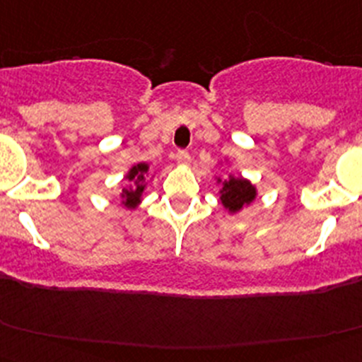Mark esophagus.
Returning a JSON list of instances; mask_svg holds the SVG:
<instances>
[{
    "mask_svg": "<svg viewBox=\"0 0 362 362\" xmlns=\"http://www.w3.org/2000/svg\"><path fill=\"white\" fill-rule=\"evenodd\" d=\"M175 161H177L179 165H187L188 161H190V153H188L187 149H179L177 153H175Z\"/></svg>",
    "mask_w": 362,
    "mask_h": 362,
    "instance_id": "1",
    "label": "esophagus"
}]
</instances>
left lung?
I'll list each match as a JSON object with an SVG mask.
<instances>
[{
  "label": "left lung",
  "mask_w": 362,
  "mask_h": 362,
  "mask_svg": "<svg viewBox=\"0 0 362 362\" xmlns=\"http://www.w3.org/2000/svg\"><path fill=\"white\" fill-rule=\"evenodd\" d=\"M222 194V204L226 206L229 211H238L243 206L249 204L256 197V188L240 177H230L229 181H223V187L220 190Z\"/></svg>",
  "instance_id": "left-lung-1"
}]
</instances>
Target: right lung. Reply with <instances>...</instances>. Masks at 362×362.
I'll return each mask as SVG.
<instances>
[{
	"label": "right lung",
	"instance_id": "right-lung-1",
	"mask_svg": "<svg viewBox=\"0 0 362 362\" xmlns=\"http://www.w3.org/2000/svg\"><path fill=\"white\" fill-rule=\"evenodd\" d=\"M149 167L146 163H139L129 170L127 174V181L132 183V188H126L122 192V199H124V204L127 208H135L136 204L140 202V197H142V192H144V183H146V175Z\"/></svg>",
	"mask_w": 362,
	"mask_h": 362
}]
</instances>
